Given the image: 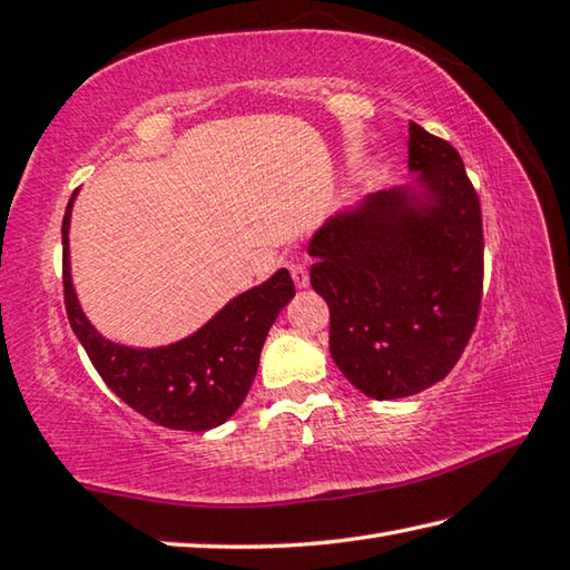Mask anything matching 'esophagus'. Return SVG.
Returning a JSON list of instances; mask_svg holds the SVG:
<instances>
[{
	"instance_id": "34e87169",
	"label": "esophagus",
	"mask_w": 570,
	"mask_h": 570,
	"mask_svg": "<svg viewBox=\"0 0 570 570\" xmlns=\"http://www.w3.org/2000/svg\"><path fill=\"white\" fill-rule=\"evenodd\" d=\"M288 272H292V278H294L296 288H306V286H308V269H306V264H301V262L288 264Z\"/></svg>"
}]
</instances>
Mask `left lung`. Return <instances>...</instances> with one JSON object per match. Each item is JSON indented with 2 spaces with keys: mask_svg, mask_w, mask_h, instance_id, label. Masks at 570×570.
I'll return each mask as SVG.
<instances>
[{
  "mask_svg": "<svg viewBox=\"0 0 570 570\" xmlns=\"http://www.w3.org/2000/svg\"><path fill=\"white\" fill-rule=\"evenodd\" d=\"M405 187L316 229L311 286L331 308V358L373 400L417 395L460 361L482 304V207L448 140L410 122Z\"/></svg>",
  "mask_w": 570,
  "mask_h": 570,
  "instance_id": "1",
  "label": "left lung"
}]
</instances>
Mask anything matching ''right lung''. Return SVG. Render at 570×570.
<instances>
[{
  "label": "right lung",
  "mask_w": 570,
  "mask_h": 570,
  "mask_svg": "<svg viewBox=\"0 0 570 570\" xmlns=\"http://www.w3.org/2000/svg\"><path fill=\"white\" fill-rule=\"evenodd\" d=\"M76 195L78 189L66 205L61 225L63 298L76 338L98 375L122 403L155 425L187 432L219 428L249 393L266 333L296 294L292 276L278 269L264 284L234 296L203 328L175 343L158 348L114 343L86 318L73 288L69 227Z\"/></svg>",
  "instance_id": "obj_1"
}]
</instances>
